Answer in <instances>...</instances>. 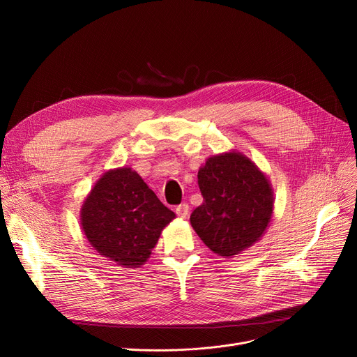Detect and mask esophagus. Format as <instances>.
<instances>
[{"mask_svg": "<svg viewBox=\"0 0 357 357\" xmlns=\"http://www.w3.org/2000/svg\"><path fill=\"white\" fill-rule=\"evenodd\" d=\"M175 211H176V215L179 217V218H186L188 217V213H190V205L188 204H179L178 207L175 208Z\"/></svg>", "mask_w": 357, "mask_h": 357, "instance_id": "34e87169", "label": "esophagus"}]
</instances>
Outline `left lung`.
<instances>
[{
	"label": "left lung",
	"mask_w": 357,
	"mask_h": 357,
	"mask_svg": "<svg viewBox=\"0 0 357 357\" xmlns=\"http://www.w3.org/2000/svg\"><path fill=\"white\" fill-rule=\"evenodd\" d=\"M202 204L191 214L199 238L214 253L233 257L268 229L273 191L266 175L236 150L207 159L198 171Z\"/></svg>",
	"instance_id": "1"
}]
</instances>
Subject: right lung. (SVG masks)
<instances>
[{
	"mask_svg": "<svg viewBox=\"0 0 357 357\" xmlns=\"http://www.w3.org/2000/svg\"><path fill=\"white\" fill-rule=\"evenodd\" d=\"M175 213L131 167L111 169L93 185L81 208L89 245L123 268H140Z\"/></svg>",
	"mask_w": 357,
	"mask_h": 357,
	"instance_id": "right-lung-1",
	"label": "right lung"
}]
</instances>
